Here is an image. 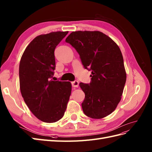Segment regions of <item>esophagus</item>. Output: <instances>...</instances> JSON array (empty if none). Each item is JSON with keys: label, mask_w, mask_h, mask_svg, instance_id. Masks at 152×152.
Segmentation results:
<instances>
[{"label": "esophagus", "mask_w": 152, "mask_h": 152, "mask_svg": "<svg viewBox=\"0 0 152 152\" xmlns=\"http://www.w3.org/2000/svg\"><path fill=\"white\" fill-rule=\"evenodd\" d=\"M79 81L77 80H74L73 82H72V85L73 87H75V88H77L79 86Z\"/></svg>", "instance_id": "obj_1"}]
</instances>
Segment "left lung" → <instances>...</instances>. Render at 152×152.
Segmentation results:
<instances>
[{
	"mask_svg": "<svg viewBox=\"0 0 152 152\" xmlns=\"http://www.w3.org/2000/svg\"><path fill=\"white\" fill-rule=\"evenodd\" d=\"M66 42L76 50L84 68L91 71V82L79 84L85 94L84 113L97 119L108 116L120 102L126 80L120 48L98 31H73Z\"/></svg>",
	"mask_w": 152,
	"mask_h": 152,
	"instance_id": "obj_1",
	"label": "left lung"
}]
</instances>
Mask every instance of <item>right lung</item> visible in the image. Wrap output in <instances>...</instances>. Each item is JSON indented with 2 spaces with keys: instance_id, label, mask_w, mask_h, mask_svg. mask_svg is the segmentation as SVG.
I'll use <instances>...</instances> for the list:
<instances>
[{
  "instance_id": "1",
  "label": "right lung",
  "mask_w": 152,
  "mask_h": 152,
  "mask_svg": "<svg viewBox=\"0 0 152 152\" xmlns=\"http://www.w3.org/2000/svg\"><path fill=\"white\" fill-rule=\"evenodd\" d=\"M68 31L37 36L29 44L19 64L20 89L24 101L34 115L51 123L64 116L72 84L51 80L55 69L54 51Z\"/></svg>"
}]
</instances>
